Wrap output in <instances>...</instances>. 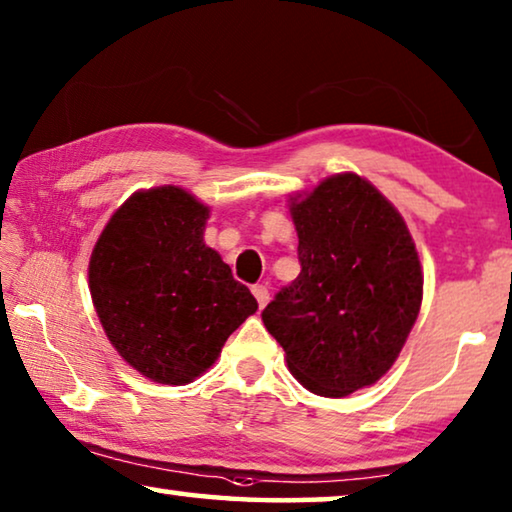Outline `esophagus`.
Listing matches in <instances>:
<instances>
[{
    "label": "esophagus",
    "instance_id": "34e87169",
    "mask_svg": "<svg viewBox=\"0 0 512 512\" xmlns=\"http://www.w3.org/2000/svg\"><path fill=\"white\" fill-rule=\"evenodd\" d=\"M251 293H254V298L258 300V307H261V309L270 302V291H268V286L258 284V286L251 288Z\"/></svg>",
    "mask_w": 512,
    "mask_h": 512
}]
</instances>
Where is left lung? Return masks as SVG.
I'll use <instances>...</instances> for the list:
<instances>
[{"label":"left lung","instance_id":"obj_1","mask_svg":"<svg viewBox=\"0 0 512 512\" xmlns=\"http://www.w3.org/2000/svg\"><path fill=\"white\" fill-rule=\"evenodd\" d=\"M302 270L263 309L286 365L309 392L346 397L395 365L422 305L409 226L372 182L325 177L288 198Z\"/></svg>","mask_w":512,"mask_h":512}]
</instances>
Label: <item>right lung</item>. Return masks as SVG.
I'll return each instance as SVG.
<instances>
[{
  "mask_svg": "<svg viewBox=\"0 0 512 512\" xmlns=\"http://www.w3.org/2000/svg\"><path fill=\"white\" fill-rule=\"evenodd\" d=\"M210 207L187 189H140L117 207L90 256L103 332L145 379L184 385L205 374L258 302L203 240Z\"/></svg>",
  "mask_w": 512,
  "mask_h": 512,
  "instance_id": "obj_1",
  "label": "right lung"
}]
</instances>
